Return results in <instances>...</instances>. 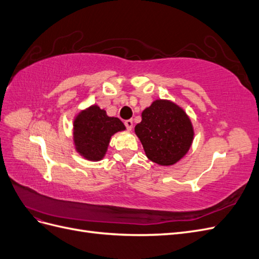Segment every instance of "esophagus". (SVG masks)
Listing matches in <instances>:
<instances>
[{
  "label": "esophagus",
  "instance_id": "esophagus-1",
  "mask_svg": "<svg viewBox=\"0 0 259 259\" xmlns=\"http://www.w3.org/2000/svg\"><path fill=\"white\" fill-rule=\"evenodd\" d=\"M124 124H125V126L127 127L128 131L133 130V120H126L124 122Z\"/></svg>",
  "mask_w": 259,
  "mask_h": 259
}]
</instances>
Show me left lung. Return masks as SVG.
<instances>
[{"instance_id": "left-lung-1", "label": "left lung", "mask_w": 259, "mask_h": 259, "mask_svg": "<svg viewBox=\"0 0 259 259\" xmlns=\"http://www.w3.org/2000/svg\"><path fill=\"white\" fill-rule=\"evenodd\" d=\"M147 158L161 166L174 165L191 148L194 130L184 109L168 99H155L135 126Z\"/></svg>"}]
</instances>
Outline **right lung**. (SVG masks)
Returning <instances> with one entry per match:
<instances>
[{"label": "right lung", "instance_id": "right-lung-1", "mask_svg": "<svg viewBox=\"0 0 259 259\" xmlns=\"http://www.w3.org/2000/svg\"><path fill=\"white\" fill-rule=\"evenodd\" d=\"M125 130L120 119L109 116L105 109L92 105L74 116L73 145L85 160L97 162L105 158L111 137Z\"/></svg>", "mask_w": 259, "mask_h": 259}]
</instances>
